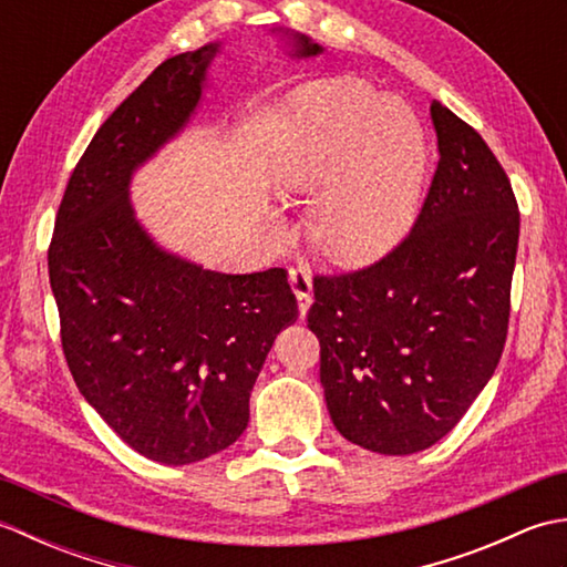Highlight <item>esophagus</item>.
<instances>
[{
    "instance_id": "obj_1",
    "label": "esophagus",
    "mask_w": 567,
    "mask_h": 567,
    "mask_svg": "<svg viewBox=\"0 0 567 567\" xmlns=\"http://www.w3.org/2000/svg\"><path fill=\"white\" fill-rule=\"evenodd\" d=\"M290 285L299 302V315L307 317V311L315 302V290H311V272L307 268H290Z\"/></svg>"
}]
</instances>
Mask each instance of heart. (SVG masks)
<instances>
[{
    "instance_id": "b5f03b06",
    "label": "heart",
    "mask_w": 567,
    "mask_h": 567,
    "mask_svg": "<svg viewBox=\"0 0 567 567\" xmlns=\"http://www.w3.org/2000/svg\"><path fill=\"white\" fill-rule=\"evenodd\" d=\"M426 146L409 106L355 78L309 87L275 173L285 197L334 183L311 216V238L339 262H363L396 244L424 195Z\"/></svg>"
}]
</instances>
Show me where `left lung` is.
Listing matches in <instances>:
<instances>
[{
    "mask_svg": "<svg viewBox=\"0 0 567 567\" xmlns=\"http://www.w3.org/2000/svg\"><path fill=\"white\" fill-rule=\"evenodd\" d=\"M439 167L416 224L363 270L315 277L307 321L343 439L382 455L429 449L495 372L509 327L519 207L483 136L431 102Z\"/></svg>",
    "mask_w": 567,
    "mask_h": 567,
    "instance_id": "left-lung-1",
    "label": "left lung"
}]
</instances>
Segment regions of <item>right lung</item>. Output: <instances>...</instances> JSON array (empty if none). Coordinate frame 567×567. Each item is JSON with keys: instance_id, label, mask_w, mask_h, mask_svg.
Segmentation results:
<instances>
[{"instance_id": "right-lung-1", "label": "right lung", "mask_w": 567, "mask_h": 567, "mask_svg": "<svg viewBox=\"0 0 567 567\" xmlns=\"http://www.w3.org/2000/svg\"><path fill=\"white\" fill-rule=\"evenodd\" d=\"M295 58L323 48L287 33ZM221 43L167 58L116 106L60 202L48 277L78 390L116 436L165 465L228 449L270 348L297 321L287 270H204L155 244L128 187L202 102Z\"/></svg>"}]
</instances>
